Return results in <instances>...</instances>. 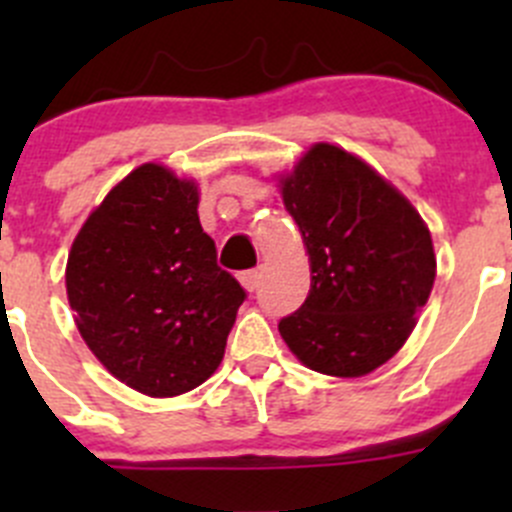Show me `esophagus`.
Here are the masks:
<instances>
[{
    "instance_id": "esophagus-1",
    "label": "esophagus",
    "mask_w": 512,
    "mask_h": 512,
    "mask_svg": "<svg viewBox=\"0 0 512 512\" xmlns=\"http://www.w3.org/2000/svg\"><path fill=\"white\" fill-rule=\"evenodd\" d=\"M240 282H242V287L247 289V292H255V289L260 287V282H262V272H260V270H247V272H242Z\"/></svg>"
}]
</instances>
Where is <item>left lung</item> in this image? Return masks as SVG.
<instances>
[{"label":"left lung","mask_w":512,"mask_h":512,"mask_svg":"<svg viewBox=\"0 0 512 512\" xmlns=\"http://www.w3.org/2000/svg\"><path fill=\"white\" fill-rule=\"evenodd\" d=\"M312 285L280 334L309 369L364 376L416 327L436 280L431 232L414 205L352 153L317 143L280 180Z\"/></svg>","instance_id":"1"}]
</instances>
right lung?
<instances>
[{
	"label": "right lung",
	"instance_id": "1",
	"mask_svg": "<svg viewBox=\"0 0 512 512\" xmlns=\"http://www.w3.org/2000/svg\"><path fill=\"white\" fill-rule=\"evenodd\" d=\"M66 294L96 359L146 396L213 376L245 289L218 267L198 185L146 163L103 198L71 245Z\"/></svg>",
	"mask_w": 512,
	"mask_h": 512
}]
</instances>
